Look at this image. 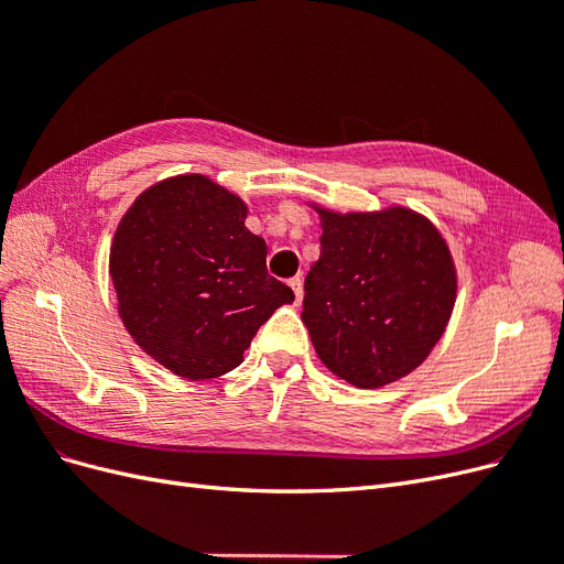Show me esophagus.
I'll list each match as a JSON object with an SVG mask.
<instances>
[{
    "label": "esophagus",
    "mask_w": 564,
    "mask_h": 564,
    "mask_svg": "<svg viewBox=\"0 0 564 564\" xmlns=\"http://www.w3.org/2000/svg\"><path fill=\"white\" fill-rule=\"evenodd\" d=\"M289 286L294 289L296 303H301V299H303V280H301V278H292V280H289Z\"/></svg>",
    "instance_id": "esophagus-1"
}]
</instances>
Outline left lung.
<instances>
[{
    "label": "left lung",
    "instance_id": "left-lung-1",
    "mask_svg": "<svg viewBox=\"0 0 564 564\" xmlns=\"http://www.w3.org/2000/svg\"><path fill=\"white\" fill-rule=\"evenodd\" d=\"M319 214V259L305 278L301 319L334 377L381 388L414 371L445 334L456 268L429 218L383 212Z\"/></svg>",
    "mask_w": 564,
    "mask_h": 564
}]
</instances>
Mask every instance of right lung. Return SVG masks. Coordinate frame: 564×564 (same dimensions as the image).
Here are the masks:
<instances>
[{"label":"right lung","instance_id":"right-lung-1","mask_svg":"<svg viewBox=\"0 0 564 564\" xmlns=\"http://www.w3.org/2000/svg\"><path fill=\"white\" fill-rule=\"evenodd\" d=\"M247 204L207 176L164 178L135 197L110 247L127 332L176 377L232 371L263 322L294 292L268 275Z\"/></svg>","mask_w":564,"mask_h":564}]
</instances>
